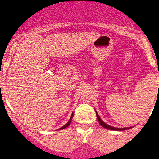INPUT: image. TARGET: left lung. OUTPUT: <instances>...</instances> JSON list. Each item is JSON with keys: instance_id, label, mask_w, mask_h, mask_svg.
<instances>
[{"instance_id": "1", "label": "left lung", "mask_w": 159, "mask_h": 159, "mask_svg": "<svg viewBox=\"0 0 159 159\" xmlns=\"http://www.w3.org/2000/svg\"><path fill=\"white\" fill-rule=\"evenodd\" d=\"M96 112V116H97V118H98V122H99V123L100 125L102 126V127L106 128V129H108V130H127V129H130V128H114V127H112L111 125H108L106 124L105 122L103 121H102V120L100 119V117L98 115L97 111H95Z\"/></svg>"}]
</instances>
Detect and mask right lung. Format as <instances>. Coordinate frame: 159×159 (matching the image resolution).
Here are the masks:
<instances>
[{
	"label": "right lung",
	"mask_w": 159,
	"mask_h": 159,
	"mask_svg": "<svg viewBox=\"0 0 159 159\" xmlns=\"http://www.w3.org/2000/svg\"><path fill=\"white\" fill-rule=\"evenodd\" d=\"M73 114H72V115H71V117H70V120L69 121H68V122L67 123H66L65 125L64 126H62L61 128H60L59 130H62V129H65V128H67V127H68V126L70 125V122H71V121H72V119H73Z\"/></svg>",
	"instance_id": "add662e5"
}]
</instances>
